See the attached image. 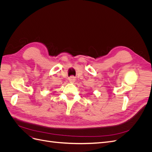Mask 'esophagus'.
Here are the masks:
<instances>
[{"instance_id":"esophagus-1","label":"esophagus","mask_w":152,"mask_h":152,"mask_svg":"<svg viewBox=\"0 0 152 152\" xmlns=\"http://www.w3.org/2000/svg\"><path fill=\"white\" fill-rule=\"evenodd\" d=\"M69 82H70V83H74V82H75V80H76V79H75V77H73V76H72V77H70V78H69Z\"/></svg>"}]
</instances>
